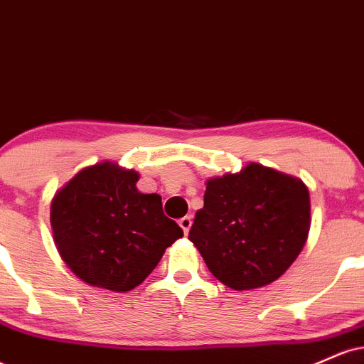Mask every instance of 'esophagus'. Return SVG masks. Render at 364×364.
I'll list each match as a JSON object with an SVG mask.
<instances>
[{"instance_id": "1", "label": "esophagus", "mask_w": 364, "mask_h": 364, "mask_svg": "<svg viewBox=\"0 0 364 364\" xmlns=\"http://www.w3.org/2000/svg\"><path fill=\"white\" fill-rule=\"evenodd\" d=\"M179 225H181L183 232H185V235H188V231H190V228H191V217L190 215L181 217V219H179Z\"/></svg>"}]
</instances>
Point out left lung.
<instances>
[{"label":"left lung","instance_id":"1","mask_svg":"<svg viewBox=\"0 0 364 364\" xmlns=\"http://www.w3.org/2000/svg\"><path fill=\"white\" fill-rule=\"evenodd\" d=\"M310 231V193L299 179L262 164L207 181L188 240L214 277L236 291L279 279Z\"/></svg>","mask_w":364,"mask_h":364}]
</instances>
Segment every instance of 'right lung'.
Segmentation results:
<instances>
[{
  "mask_svg": "<svg viewBox=\"0 0 364 364\" xmlns=\"http://www.w3.org/2000/svg\"><path fill=\"white\" fill-rule=\"evenodd\" d=\"M139 174L111 162L82 169L54 195L51 225L61 258L90 286L135 289L183 229L157 193L136 190Z\"/></svg>",
  "mask_w": 364,
  "mask_h": 364,
  "instance_id": "obj_1",
  "label": "right lung"
}]
</instances>
